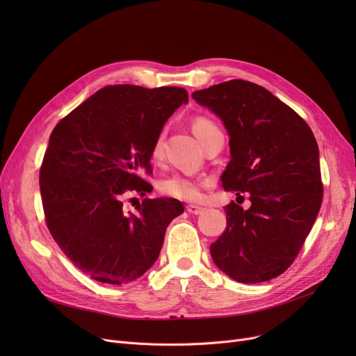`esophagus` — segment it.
<instances>
[{
  "instance_id": "34e87169",
  "label": "esophagus",
  "mask_w": 356,
  "mask_h": 356,
  "mask_svg": "<svg viewBox=\"0 0 356 356\" xmlns=\"http://www.w3.org/2000/svg\"><path fill=\"white\" fill-rule=\"evenodd\" d=\"M188 212L191 213V215H199V213H202L203 212V208L202 207H197V204H188Z\"/></svg>"
}]
</instances>
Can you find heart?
I'll list each match as a JSON object with an SVG mask.
<instances>
[{"label":"heart","mask_w":356,"mask_h":356,"mask_svg":"<svg viewBox=\"0 0 356 356\" xmlns=\"http://www.w3.org/2000/svg\"><path fill=\"white\" fill-rule=\"evenodd\" d=\"M192 129H193L195 136L202 143L203 138L207 137L209 133H212V131L218 129V127L212 120H209L207 117H197L192 122ZM163 143H164V131L159 133V136L156 137V140L152 145V159H154V160L161 159ZM207 183L208 181H204V180L175 175V176H170V177H167L160 181V192L167 196L180 199V200L195 202L202 197V189L207 186Z\"/></svg>","instance_id":"1"}]
</instances>
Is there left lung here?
<instances>
[{
    "mask_svg": "<svg viewBox=\"0 0 356 356\" xmlns=\"http://www.w3.org/2000/svg\"><path fill=\"white\" fill-rule=\"evenodd\" d=\"M229 134L231 161L220 180L251 207L227 204V228L211 245L215 264L255 284L283 274L296 259L323 199L319 147L306 121L257 83L234 79L192 93Z\"/></svg>",
    "mask_w": 356,
    "mask_h": 356,
    "instance_id": "8db88e82",
    "label": "left lung"
}]
</instances>
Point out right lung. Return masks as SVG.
I'll return each mask as SVG.
<instances>
[{
  "label": "right lung",
  "instance_id": "obj_1",
  "mask_svg": "<svg viewBox=\"0 0 356 356\" xmlns=\"http://www.w3.org/2000/svg\"><path fill=\"white\" fill-rule=\"evenodd\" d=\"M186 89L109 85L74 108L50 134L40 167L47 228L72 264L105 284L141 277L159 258L165 228L183 213L177 199L145 197L124 211L129 193L153 191L152 145L181 105Z\"/></svg>",
  "mask_w": 356,
  "mask_h": 356
}]
</instances>
